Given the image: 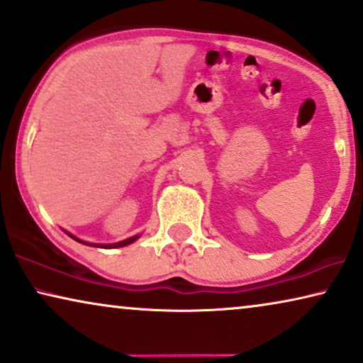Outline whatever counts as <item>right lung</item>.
<instances>
[{"mask_svg": "<svg viewBox=\"0 0 363 363\" xmlns=\"http://www.w3.org/2000/svg\"><path fill=\"white\" fill-rule=\"evenodd\" d=\"M69 235V233H67ZM72 238V240H76V241H79V242H84V245H89V246H97V247H122V246H127V245H132L133 241L135 240H138V235L137 236H132V238H127V240H123V241H121V242H113V245H91V242H86V241H81L79 240V238H76V236H72V235H69Z\"/></svg>", "mask_w": 363, "mask_h": 363, "instance_id": "add662e5", "label": "right lung"}]
</instances>
